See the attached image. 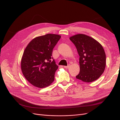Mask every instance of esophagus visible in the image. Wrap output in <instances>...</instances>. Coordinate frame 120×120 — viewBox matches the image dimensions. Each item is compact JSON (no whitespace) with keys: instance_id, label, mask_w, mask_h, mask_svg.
Here are the masks:
<instances>
[{"instance_id":"esophagus-1","label":"esophagus","mask_w":120,"mask_h":120,"mask_svg":"<svg viewBox=\"0 0 120 120\" xmlns=\"http://www.w3.org/2000/svg\"><path fill=\"white\" fill-rule=\"evenodd\" d=\"M69 66H70V64H68L67 66H64V68H68L69 67Z\"/></svg>"}]
</instances>
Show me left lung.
Returning <instances> with one entry per match:
<instances>
[{"label":"left lung","instance_id":"obj_1","mask_svg":"<svg viewBox=\"0 0 120 120\" xmlns=\"http://www.w3.org/2000/svg\"><path fill=\"white\" fill-rule=\"evenodd\" d=\"M79 56L80 71L77 79L84 82H92L104 73L106 56L101 45L92 38L78 34L70 38Z\"/></svg>","mask_w":120,"mask_h":120}]
</instances>
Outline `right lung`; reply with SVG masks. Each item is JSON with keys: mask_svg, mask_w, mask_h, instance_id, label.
Returning <instances> with one entry per match:
<instances>
[{"mask_svg": "<svg viewBox=\"0 0 120 120\" xmlns=\"http://www.w3.org/2000/svg\"><path fill=\"white\" fill-rule=\"evenodd\" d=\"M60 38L58 35L48 34L34 38L25 48L21 62V70L34 86L44 88L54 81L58 66L53 58L52 52Z\"/></svg>", "mask_w": 120, "mask_h": 120, "instance_id": "1", "label": "right lung"}]
</instances>
